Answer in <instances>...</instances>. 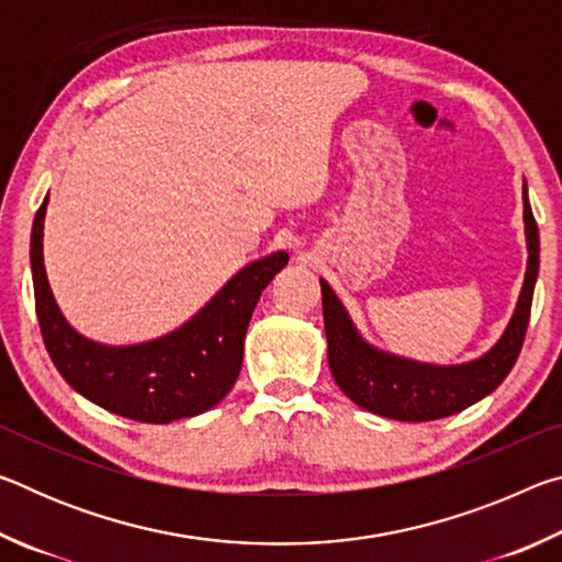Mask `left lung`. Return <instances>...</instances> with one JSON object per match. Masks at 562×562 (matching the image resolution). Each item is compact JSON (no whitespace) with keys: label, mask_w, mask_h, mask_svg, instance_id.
Returning a JSON list of instances; mask_svg holds the SVG:
<instances>
[{"label":"left lung","mask_w":562,"mask_h":562,"mask_svg":"<svg viewBox=\"0 0 562 562\" xmlns=\"http://www.w3.org/2000/svg\"><path fill=\"white\" fill-rule=\"evenodd\" d=\"M522 221H526L528 268L516 312H513L498 345L469 364L434 367L369 347L351 325L335 290L325 280H319L327 359L331 376L341 392L367 412L396 418V422H436V418L463 412L465 406L488 396L508 376L520 355L530 319L532 290L538 280L540 237L526 186H522Z\"/></svg>","instance_id":"obj_1"}]
</instances>
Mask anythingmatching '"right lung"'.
Masks as SVG:
<instances>
[{"label": "right lung", "mask_w": 562, "mask_h": 562, "mask_svg": "<svg viewBox=\"0 0 562 562\" xmlns=\"http://www.w3.org/2000/svg\"><path fill=\"white\" fill-rule=\"evenodd\" d=\"M46 203L49 198H44L32 227L34 304L46 351L66 384L106 412L144 424L198 416L221 402L240 374L255 304L288 265V252L247 265L170 335L133 347H109L81 337L56 307L42 252Z\"/></svg>", "instance_id": "obj_1"}]
</instances>
